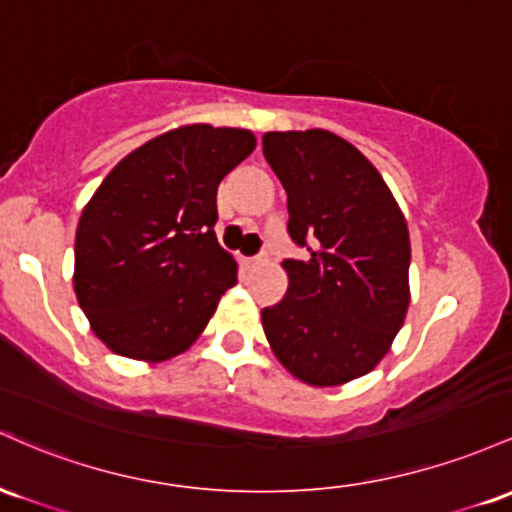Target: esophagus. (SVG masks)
<instances>
[{
  "label": "esophagus",
  "mask_w": 512,
  "mask_h": 512,
  "mask_svg": "<svg viewBox=\"0 0 512 512\" xmlns=\"http://www.w3.org/2000/svg\"><path fill=\"white\" fill-rule=\"evenodd\" d=\"M263 261V256H251V258H244L246 266H258V263Z\"/></svg>",
  "instance_id": "1"
}]
</instances>
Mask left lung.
I'll return each instance as SVG.
<instances>
[{
    "label": "left lung",
    "mask_w": 512,
    "mask_h": 512,
    "mask_svg": "<svg viewBox=\"0 0 512 512\" xmlns=\"http://www.w3.org/2000/svg\"><path fill=\"white\" fill-rule=\"evenodd\" d=\"M263 154L287 193V232L309 251L283 263L285 297L261 312L268 343L304 384L358 380L409 312L404 212L370 159L329 130L266 132Z\"/></svg>",
    "instance_id": "left-lung-1"
}]
</instances>
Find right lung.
<instances>
[{
	"mask_svg": "<svg viewBox=\"0 0 512 512\" xmlns=\"http://www.w3.org/2000/svg\"><path fill=\"white\" fill-rule=\"evenodd\" d=\"M254 147L251 130L181 125L120 159L84 205L74 292L113 353L174 358L237 285V261L215 234L217 186Z\"/></svg>",
	"mask_w": 512,
	"mask_h": 512,
	"instance_id": "1",
	"label": "right lung"
}]
</instances>
